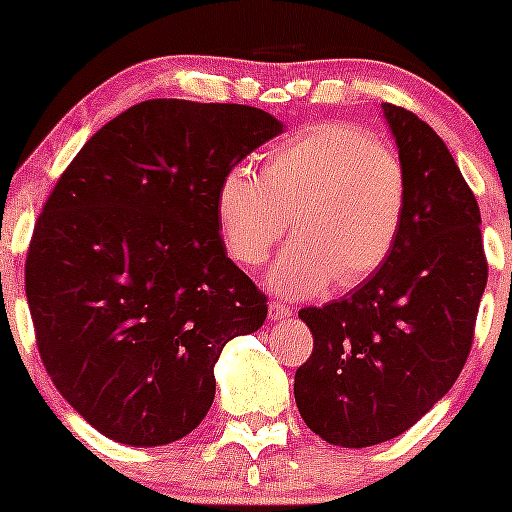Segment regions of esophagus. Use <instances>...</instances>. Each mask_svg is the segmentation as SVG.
I'll return each mask as SVG.
<instances>
[{"label":"esophagus","instance_id":"esophagus-1","mask_svg":"<svg viewBox=\"0 0 512 512\" xmlns=\"http://www.w3.org/2000/svg\"><path fill=\"white\" fill-rule=\"evenodd\" d=\"M267 312H270V319H275V322H282V319H287L289 314V307H285V304L280 302H270V307H267Z\"/></svg>","mask_w":512,"mask_h":512}]
</instances>
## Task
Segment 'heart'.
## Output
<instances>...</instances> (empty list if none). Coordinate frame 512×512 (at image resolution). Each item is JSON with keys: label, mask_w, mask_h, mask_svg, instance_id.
Instances as JSON below:
<instances>
[{"label": "heart", "mask_w": 512, "mask_h": 512, "mask_svg": "<svg viewBox=\"0 0 512 512\" xmlns=\"http://www.w3.org/2000/svg\"><path fill=\"white\" fill-rule=\"evenodd\" d=\"M409 210L401 158L366 128L329 121L287 138L267 156L262 175L237 165L218 190L227 252L257 267L297 232L272 265L270 287L285 297H314L369 280L386 265Z\"/></svg>", "instance_id": "1"}]
</instances>
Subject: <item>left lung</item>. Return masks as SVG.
<instances>
[{
	"label": "left lung",
	"instance_id": "8db88e82",
	"mask_svg": "<svg viewBox=\"0 0 512 512\" xmlns=\"http://www.w3.org/2000/svg\"><path fill=\"white\" fill-rule=\"evenodd\" d=\"M381 108L409 178L404 230L369 280L299 312L314 349L294 374V401L319 438L342 448L401 436L448 394L488 282L476 195L446 143L416 113Z\"/></svg>",
	"mask_w": 512,
	"mask_h": 512
}]
</instances>
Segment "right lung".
I'll return each mask as SVG.
<instances>
[{
    "instance_id": "add662e5",
    "label": "right lung",
    "mask_w": 512,
    "mask_h": 512,
    "mask_svg": "<svg viewBox=\"0 0 512 512\" xmlns=\"http://www.w3.org/2000/svg\"><path fill=\"white\" fill-rule=\"evenodd\" d=\"M282 121L240 103L153 98L86 141L39 215L24 282L59 394L126 446L188 436L215 361L267 317L227 257L218 190Z\"/></svg>"
}]
</instances>
